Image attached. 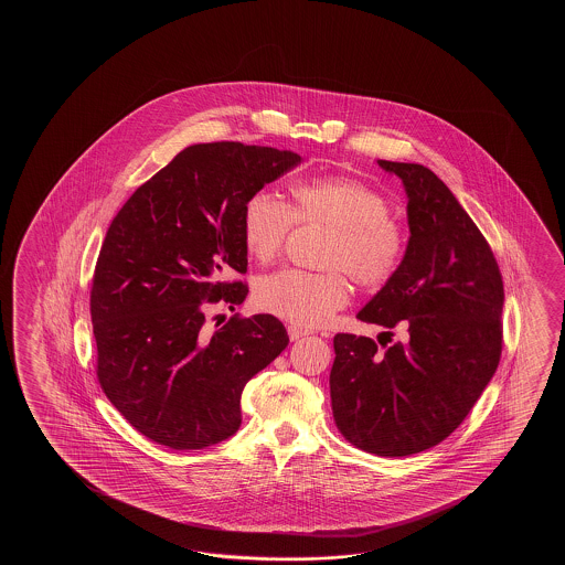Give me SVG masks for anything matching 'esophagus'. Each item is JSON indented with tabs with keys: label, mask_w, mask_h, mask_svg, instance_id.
<instances>
[{
	"label": "esophagus",
	"mask_w": 565,
	"mask_h": 565,
	"mask_svg": "<svg viewBox=\"0 0 565 565\" xmlns=\"http://www.w3.org/2000/svg\"><path fill=\"white\" fill-rule=\"evenodd\" d=\"M307 335H309V331H307V329H300V327H295V324H288V337H290V341H299V339Z\"/></svg>",
	"instance_id": "obj_1"
}]
</instances>
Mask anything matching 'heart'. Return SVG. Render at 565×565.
<instances>
[{
	"label": "heart",
	"instance_id": "b5f03b06",
	"mask_svg": "<svg viewBox=\"0 0 565 565\" xmlns=\"http://www.w3.org/2000/svg\"><path fill=\"white\" fill-rule=\"evenodd\" d=\"M299 226L331 230L319 256L329 273L278 270L260 278L256 305L287 323L312 329L327 323L349 300L348 273L360 287H382L396 275L406 250L404 228L390 202L365 181L324 175L290 185V205L256 192L242 212V241L260 263L278 258Z\"/></svg>",
	"mask_w": 565,
	"mask_h": 565
}]
</instances>
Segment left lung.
Here are the masks:
<instances>
[{"instance_id":"1","label":"left lung","mask_w":565,"mask_h":565,"mask_svg":"<svg viewBox=\"0 0 565 565\" xmlns=\"http://www.w3.org/2000/svg\"><path fill=\"white\" fill-rule=\"evenodd\" d=\"M408 193L409 241L392 280L358 319L406 335L382 349L337 333L329 375L339 433L377 457L443 443L469 416L503 351V278L489 242L434 171L377 161ZM392 341V339H390Z\"/></svg>"}]
</instances>
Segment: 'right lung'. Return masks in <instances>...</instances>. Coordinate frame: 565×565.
I'll use <instances>...</instances> for the list:
<instances>
[{"mask_svg":"<svg viewBox=\"0 0 565 565\" xmlns=\"http://www.w3.org/2000/svg\"><path fill=\"white\" fill-rule=\"evenodd\" d=\"M300 157L217 141L185 147L113 217L96 260L90 317L96 377L137 433L173 450L217 445L241 428V396L288 345L273 315L238 312L205 329L207 305L248 295L242 212Z\"/></svg>","mask_w":565,"mask_h":565,"instance_id":"obj_1","label":"right lung"}]
</instances>
